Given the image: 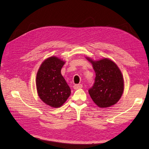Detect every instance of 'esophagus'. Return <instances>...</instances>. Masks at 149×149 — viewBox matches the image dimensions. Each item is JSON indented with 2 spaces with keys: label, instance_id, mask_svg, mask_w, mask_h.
Masks as SVG:
<instances>
[{
  "label": "esophagus",
  "instance_id": "obj_1",
  "mask_svg": "<svg viewBox=\"0 0 149 149\" xmlns=\"http://www.w3.org/2000/svg\"><path fill=\"white\" fill-rule=\"evenodd\" d=\"M83 85L81 84H74L73 86V88L74 90H78V89H81L82 88Z\"/></svg>",
  "mask_w": 149,
  "mask_h": 149
}]
</instances>
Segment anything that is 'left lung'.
I'll use <instances>...</instances> for the list:
<instances>
[{
  "mask_svg": "<svg viewBox=\"0 0 149 149\" xmlns=\"http://www.w3.org/2000/svg\"><path fill=\"white\" fill-rule=\"evenodd\" d=\"M96 73L93 86L88 90L93 102L100 108H108L117 103L124 90L121 71L111 59L104 58L95 61L86 57Z\"/></svg>",
  "mask_w": 149,
  "mask_h": 149,
  "instance_id": "left-lung-1",
  "label": "left lung"
}]
</instances>
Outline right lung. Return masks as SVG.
Listing matches in <instances>:
<instances>
[{
	"instance_id": "obj_1",
	"label": "right lung",
	"mask_w": 149,
	"mask_h": 149,
	"mask_svg": "<svg viewBox=\"0 0 149 149\" xmlns=\"http://www.w3.org/2000/svg\"><path fill=\"white\" fill-rule=\"evenodd\" d=\"M65 61L56 56L46 59L36 74V89L39 98L47 105L59 108L71 95V89L61 74Z\"/></svg>"
}]
</instances>
